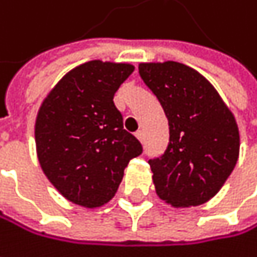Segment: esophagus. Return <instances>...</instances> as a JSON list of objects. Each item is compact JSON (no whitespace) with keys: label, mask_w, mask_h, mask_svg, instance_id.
I'll return each instance as SVG.
<instances>
[{"label":"esophagus","mask_w":257,"mask_h":257,"mask_svg":"<svg viewBox=\"0 0 257 257\" xmlns=\"http://www.w3.org/2000/svg\"><path fill=\"white\" fill-rule=\"evenodd\" d=\"M135 137L140 140V143H144V132H143V131H138V132L135 134Z\"/></svg>","instance_id":"obj_1"}]
</instances>
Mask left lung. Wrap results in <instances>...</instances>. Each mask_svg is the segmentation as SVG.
I'll list each match as a JSON object with an SVG mask.
<instances>
[{
    "mask_svg": "<svg viewBox=\"0 0 257 257\" xmlns=\"http://www.w3.org/2000/svg\"><path fill=\"white\" fill-rule=\"evenodd\" d=\"M138 70L169 123L166 150L149 160L156 193L174 207L200 206L216 196L235 168V117L213 85L182 63H140Z\"/></svg>",
    "mask_w": 257,
    "mask_h": 257,
    "instance_id": "obj_1",
    "label": "left lung"
}]
</instances>
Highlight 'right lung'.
Here are the masks:
<instances>
[{
  "label": "right lung",
  "mask_w": 257,
  "mask_h": 257,
  "mask_svg": "<svg viewBox=\"0 0 257 257\" xmlns=\"http://www.w3.org/2000/svg\"><path fill=\"white\" fill-rule=\"evenodd\" d=\"M132 72L128 63L86 61L66 73L39 107V165L60 194L78 206L94 209L108 203L129 160L143 153L113 103Z\"/></svg>",
  "instance_id": "add662e5"
}]
</instances>
